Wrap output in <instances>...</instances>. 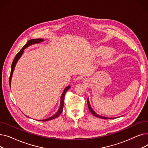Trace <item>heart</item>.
<instances>
[{
	"label": "heart",
	"instance_id": "b5f03b06",
	"mask_svg": "<svg viewBox=\"0 0 148 148\" xmlns=\"http://www.w3.org/2000/svg\"><path fill=\"white\" fill-rule=\"evenodd\" d=\"M106 52V50H99L98 51V54H103L104 53H105Z\"/></svg>",
	"mask_w": 148,
	"mask_h": 148
}]
</instances>
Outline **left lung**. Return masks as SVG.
Instances as JSON below:
<instances>
[{
	"label": "left lung",
	"instance_id": "obj_1",
	"mask_svg": "<svg viewBox=\"0 0 148 148\" xmlns=\"http://www.w3.org/2000/svg\"><path fill=\"white\" fill-rule=\"evenodd\" d=\"M88 108H89V111L92 113V114L94 115V116H96V117L97 118H101V119H112V118H106V117H104V116H100L98 114H97L94 110H92V108L90 105V103H89V99H88Z\"/></svg>",
	"mask_w": 148,
	"mask_h": 148
}]
</instances>
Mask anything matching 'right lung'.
Listing matches in <instances>:
<instances>
[{"instance_id":"add662e5","label":"right lung","mask_w":148,"mask_h":148,"mask_svg":"<svg viewBox=\"0 0 148 148\" xmlns=\"http://www.w3.org/2000/svg\"><path fill=\"white\" fill-rule=\"evenodd\" d=\"M44 40L43 39H34V40H30L29 41H28L27 42V43L26 44V45L23 47L20 50V51L16 54V56H15L14 60H13V62L12 63V65H11V74H10V79H9V82H10V87H11V78H12V74H13V71H14V68H15V65H16V63L18 61V60L19 59V58L21 57V56L22 55V54L23 53V51H24V50L27 47L31 44H35V43H39V42H41L42 41H43ZM70 88V86H68V87H66L65 90H64L63 92V94H62L61 97H60V107L59 108V110L58 111V112L54 114L53 116H52L50 118H49L47 119H44V120H40V121H50V120H52L53 119H55L56 118H58V116L61 114V113L62 112V111H63V107H64V97H65V94L66 92H67V90Z\"/></svg>"}]
</instances>
